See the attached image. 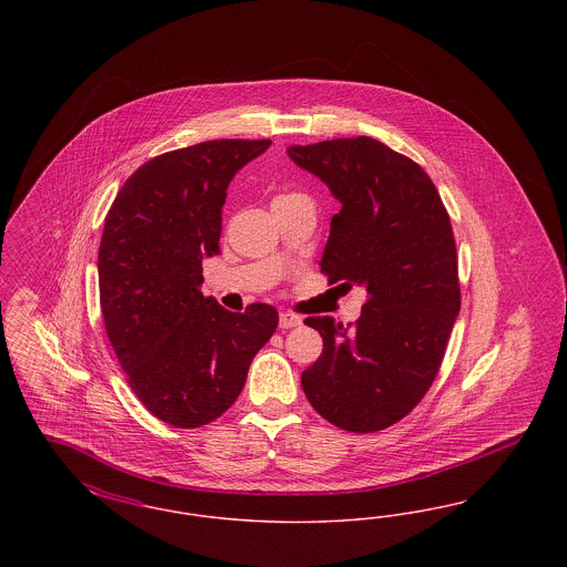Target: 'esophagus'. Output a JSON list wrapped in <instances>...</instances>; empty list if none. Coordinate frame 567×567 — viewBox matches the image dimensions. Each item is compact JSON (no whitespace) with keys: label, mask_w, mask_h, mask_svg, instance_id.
<instances>
[{"label":"esophagus","mask_w":567,"mask_h":567,"mask_svg":"<svg viewBox=\"0 0 567 567\" xmlns=\"http://www.w3.org/2000/svg\"><path fill=\"white\" fill-rule=\"evenodd\" d=\"M278 324H280V329H291V327L301 324V319H299L297 315H293V312H280Z\"/></svg>","instance_id":"esophagus-1"}]
</instances>
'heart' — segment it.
Listing matches in <instances>:
<instances>
[{"label":"heart","instance_id":"1","mask_svg":"<svg viewBox=\"0 0 567 567\" xmlns=\"http://www.w3.org/2000/svg\"><path fill=\"white\" fill-rule=\"evenodd\" d=\"M297 199H306L301 193H296V190H287V193H278L274 199H271V208L274 206H282V204H291V202H297Z\"/></svg>","mask_w":567,"mask_h":567}]
</instances>
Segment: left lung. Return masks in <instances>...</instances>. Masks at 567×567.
<instances>
[{
    "label": "left lung",
    "instance_id": "1",
    "mask_svg": "<svg viewBox=\"0 0 567 567\" xmlns=\"http://www.w3.org/2000/svg\"><path fill=\"white\" fill-rule=\"evenodd\" d=\"M340 202L321 270L368 291L354 327L310 317L321 357L301 372L312 408L352 433L380 432L423 400L461 308L449 213L421 165L374 137L287 148ZM340 285V287H342Z\"/></svg>",
    "mask_w": 567,
    "mask_h": 567
}]
</instances>
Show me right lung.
<instances>
[{
  "mask_svg": "<svg viewBox=\"0 0 567 567\" xmlns=\"http://www.w3.org/2000/svg\"><path fill=\"white\" fill-rule=\"evenodd\" d=\"M270 140H210L144 163L110 206L97 255L110 344L137 400L193 430L234 404L278 327L268 303L229 312L202 293L227 187Z\"/></svg>",
  "mask_w": 567,
  "mask_h": 567,
  "instance_id": "add662e5",
  "label": "right lung"
}]
</instances>
